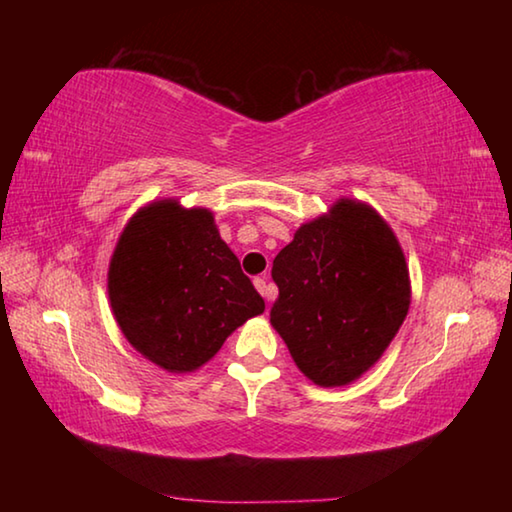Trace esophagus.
I'll use <instances>...</instances> for the list:
<instances>
[{"mask_svg":"<svg viewBox=\"0 0 512 512\" xmlns=\"http://www.w3.org/2000/svg\"><path fill=\"white\" fill-rule=\"evenodd\" d=\"M253 284H255V289H257L259 293H262V296H264L266 300L271 298V291H268V282L264 280V277H255Z\"/></svg>","mask_w":512,"mask_h":512,"instance_id":"esophagus-1","label":"esophagus"}]
</instances>
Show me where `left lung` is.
<instances>
[{
	"mask_svg": "<svg viewBox=\"0 0 512 512\" xmlns=\"http://www.w3.org/2000/svg\"><path fill=\"white\" fill-rule=\"evenodd\" d=\"M271 325L318 386H345L375 366L411 305L400 241L370 205L341 198L302 223L273 259Z\"/></svg>",
	"mask_w": 512,
	"mask_h": 512,
	"instance_id": "8db88e82",
	"label": "left lung"
}]
</instances>
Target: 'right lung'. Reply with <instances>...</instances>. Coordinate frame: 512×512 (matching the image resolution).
<instances>
[{
    "label": "right lung",
    "instance_id": "right-lung-1",
    "mask_svg": "<svg viewBox=\"0 0 512 512\" xmlns=\"http://www.w3.org/2000/svg\"><path fill=\"white\" fill-rule=\"evenodd\" d=\"M108 296L128 343L169 372L198 370L264 311L212 212L171 198L128 221L110 259Z\"/></svg>",
    "mask_w": 512,
    "mask_h": 512
}]
</instances>
